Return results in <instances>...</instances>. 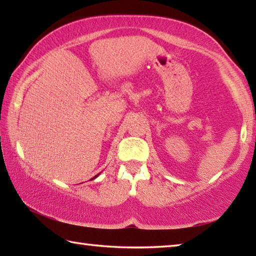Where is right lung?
<instances>
[{
  "label": "right lung",
  "mask_w": 256,
  "mask_h": 256,
  "mask_svg": "<svg viewBox=\"0 0 256 256\" xmlns=\"http://www.w3.org/2000/svg\"><path fill=\"white\" fill-rule=\"evenodd\" d=\"M98 176H99V174H97L96 176H94V177H92V180H94V178H96V177H98Z\"/></svg>",
  "instance_id": "add662e5"
}]
</instances>
